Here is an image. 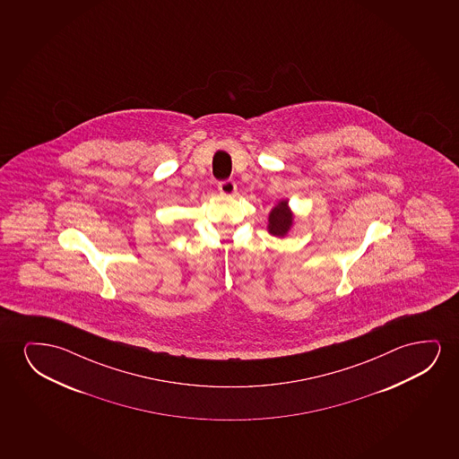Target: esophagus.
<instances>
[{"instance_id":"34e87169","label":"esophagus","mask_w":459,"mask_h":459,"mask_svg":"<svg viewBox=\"0 0 459 459\" xmlns=\"http://www.w3.org/2000/svg\"><path fill=\"white\" fill-rule=\"evenodd\" d=\"M218 188H220L221 195H233L237 193V185H235L233 180H224V182H220Z\"/></svg>"}]
</instances>
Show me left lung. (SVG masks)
Segmentation results:
<instances>
[{
	"instance_id": "left-lung-1",
	"label": "left lung",
	"mask_w": 459,
	"mask_h": 459,
	"mask_svg": "<svg viewBox=\"0 0 459 459\" xmlns=\"http://www.w3.org/2000/svg\"><path fill=\"white\" fill-rule=\"evenodd\" d=\"M268 232L274 237H285L293 226V213L290 212L289 202L281 201L271 210L268 220Z\"/></svg>"
}]
</instances>
